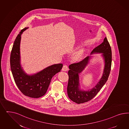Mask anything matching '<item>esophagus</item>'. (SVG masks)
Returning a JSON list of instances; mask_svg holds the SVG:
<instances>
[{"label":"esophagus","mask_w":129,"mask_h":129,"mask_svg":"<svg viewBox=\"0 0 129 129\" xmlns=\"http://www.w3.org/2000/svg\"><path fill=\"white\" fill-rule=\"evenodd\" d=\"M68 70V66L66 65H64L63 66L62 70L64 71H66Z\"/></svg>","instance_id":"1"}]
</instances>
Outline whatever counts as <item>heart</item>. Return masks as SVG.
I'll use <instances>...</instances> for the list:
<instances>
[{"label":"heart","mask_w":129,"mask_h":129,"mask_svg":"<svg viewBox=\"0 0 129 129\" xmlns=\"http://www.w3.org/2000/svg\"><path fill=\"white\" fill-rule=\"evenodd\" d=\"M84 54V52L82 50L78 51V52L76 53V57L77 59H79L81 58L82 57V56Z\"/></svg>","instance_id":"heart-1"}]
</instances>
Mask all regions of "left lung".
<instances>
[{
    "mask_svg": "<svg viewBox=\"0 0 129 129\" xmlns=\"http://www.w3.org/2000/svg\"><path fill=\"white\" fill-rule=\"evenodd\" d=\"M95 53H102L105 66L101 78L96 85L90 90L84 91L80 89L79 74L81 73L87 65L92 56H87L81 61L70 64L69 67L70 70L68 71L67 93L70 100L78 104L87 102L93 99L101 90L109 77L112 64V51L106 37L104 42L92 51L91 55Z\"/></svg>",
    "mask_w": 129,
    "mask_h": 129,
    "instance_id": "obj_1",
    "label": "left lung"
}]
</instances>
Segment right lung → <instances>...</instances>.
<instances>
[{"mask_svg": "<svg viewBox=\"0 0 129 129\" xmlns=\"http://www.w3.org/2000/svg\"><path fill=\"white\" fill-rule=\"evenodd\" d=\"M27 28L22 30L14 42L10 55V67L14 80L21 92L28 97L39 98L46 94L51 78L60 71L63 64L51 65L31 75L24 72L20 63V45L21 35Z\"/></svg>", "mask_w": 129, "mask_h": 129, "instance_id": "right-lung-1", "label": "right lung"}]
</instances>
